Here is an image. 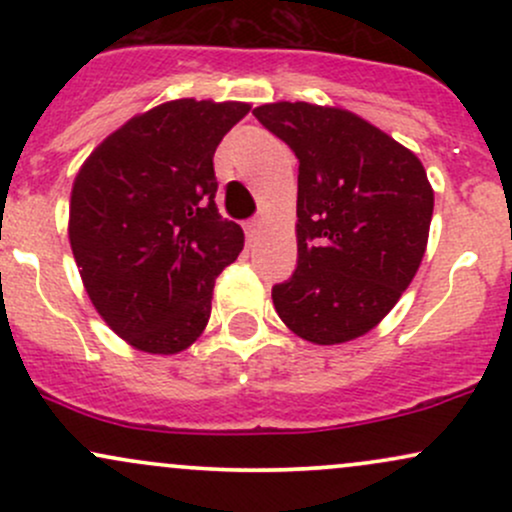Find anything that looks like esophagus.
<instances>
[{
  "label": "esophagus",
  "mask_w": 512,
  "mask_h": 512,
  "mask_svg": "<svg viewBox=\"0 0 512 512\" xmlns=\"http://www.w3.org/2000/svg\"><path fill=\"white\" fill-rule=\"evenodd\" d=\"M262 223H264V216H262V214H260V216H255V219H250L248 223H245V233H248V238H250V240H255V238H257V233H260Z\"/></svg>",
  "instance_id": "1"
}]
</instances>
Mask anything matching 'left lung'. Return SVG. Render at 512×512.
I'll list each match as a JSON object with an SVG mask.
<instances>
[{
	"instance_id": "8db88e82",
	"label": "left lung",
	"mask_w": 512,
	"mask_h": 512,
	"mask_svg": "<svg viewBox=\"0 0 512 512\" xmlns=\"http://www.w3.org/2000/svg\"><path fill=\"white\" fill-rule=\"evenodd\" d=\"M298 158V264L272 301L305 342L344 344L395 308L424 260L433 190L421 161L349 110H252Z\"/></svg>"
}]
</instances>
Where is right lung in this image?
Here are the masks:
<instances>
[{"label":"right lung","mask_w":512,"mask_h":512,"mask_svg":"<svg viewBox=\"0 0 512 512\" xmlns=\"http://www.w3.org/2000/svg\"><path fill=\"white\" fill-rule=\"evenodd\" d=\"M248 103L180 98L132 117L81 166L69 243L98 315L134 349L178 354L207 327L216 276L243 250L216 209L214 151Z\"/></svg>","instance_id":"right-lung-1"}]
</instances>
